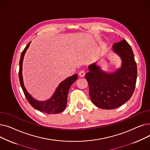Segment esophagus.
Returning a JSON list of instances; mask_svg holds the SVG:
<instances>
[{
  "label": "esophagus",
  "instance_id": "1",
  "mask_svg": "<svg viewBox=\"0 0 150 150\" xmlns=\"http://www.w3.org/2000/svg\"><path fill=\"white\" fill-rule=\"evenodd\" d=\"M78 75H79L80 77H84L85 75V72L84 70H81L80 71L79 74H78Z\"/></svg>",
  "mask_w": 150,
  "mask_h": 150
}]
</instances>
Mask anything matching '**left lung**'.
I'll list each match as a JSON object with an SVG mask.
<instances>
[{
	"label": "left lung",
	"instance_id": "1",
	"mask_svg": "<svg viewBox=\"0 0 150 150\" xmlns=\"http://www.w3.org/2000/svg\"><path fill=\"white\" fill-rule=\"evenodd\" d=\"M112 50L122 59V65L112 73H107L97 65L89 66L85 75L89 88V96L97 107L113 109L128 101L134 91L137 71L134 56L127 41L113 44Z\"/></svg>",
	"mask_w": 150,
	"mask_h": 150
}]
</instances>
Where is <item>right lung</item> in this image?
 Segmentation results:
<instances>
[{
	"label": "right lung",
	"mask_w": 150,
	"mask_h": 150,
	"mask_svg": "<svg viewBox=\"0 0 150 150\" xmlns=\"http://www.w3.org/2000/svg\"><path fill=\"white\" fill-rule=\"evenodd\" d=\"M30 42L21 53L19 61V78L21 88L29 103L35 109L47 114H57L62 112L65 109L67 105V96L70 86L77 80L78 75L75 74L67 78L64 81L59 83L58 88L55 90L53 96L49 100L39 101L35 99L26 90L23 84L22 77V63L23 57L26 51L30 44Z\"/></svg>",
	"instance_id": "right-lung-1"
}]
</instances>
